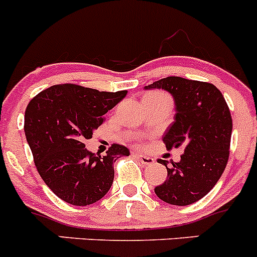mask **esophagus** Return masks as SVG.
<instances>
[{
  "label": "esophagus",
  "instance_id": "obj_1",
  "mask_svg": "<svg viewBox=\"0 0 257 257\" xmlns=\"http://www.w3.org/2000/svg\"><path fill=\"white\" fill-rule=\"evenodd\" d=\"M135 155L138 156L139 160L143 164H145V165H151V164H154V159L150 158V156L143 155V154H135Z\"/></svg>",
  "mask_w": 257,
  "mask_h": 257
}]
</instances>
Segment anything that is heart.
I'll list each match as a JSON object with an SVG mask.
<instances>
[{"mask_svg":"<svg viewBox=\"0 0 257 257\" xmlns=\"http://www.w3.org/2000/svg\"><path fill=\"white\" fill-rule=\"evenodd\" d=\"M153 94H158V93H153Z\"/></svg>","mask_w":257,"mask_h":257,"instance_id":"1","label":"heart"}]
</instances>
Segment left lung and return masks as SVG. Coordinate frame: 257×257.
<instances>
[{
	"label": "left lung",
	"instance_id": "obj_1",
	"mask_svg": "<svg viewBox=\"0 0 257 257\" xmlns=\"http://www.w3.org/2000/svg\"><path fill=\"white\" fill-rule=\"evenodd\" d=\"M173 96L175 116L163 141L168 150L184 146L180 161H159L167 180L155 188L161 200L188 206L203 198L221 178L229 155L232 118L223 96L211 83L168 77L146 85Z\"/></svg>",
	"mask_w": 257,
	"mask_h": 257
}]
</instances>
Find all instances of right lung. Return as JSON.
<instances>
[{
    "instance_id": "add662e5",
    "label": "right lung",
    "mask_w": 257,
    "mask_h": 257,
    "mask_svg": "<svg viewBox=\"0 0 257 257\" xmlns=\"http://www.w3.org/2000/svg\"><path fill=\"white\" fill-rule=\"evenodd\" d=\"M127 90L99 92L77 84H57L34 97L25 111V136L35 167L55 195L73 206L96 203L113 183V163L130 155L113 144L104 156L85 149L84 140Z\"/></svg>"
}]
</instances>
